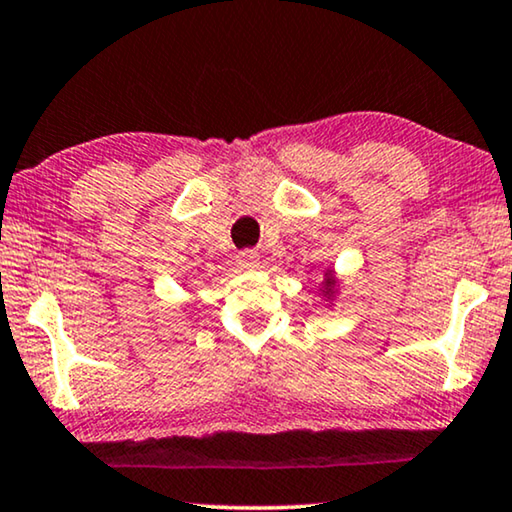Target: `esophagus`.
<instances>
[{"label": "esophagus", "instance_id": "esophagus-1", "mask_svg": "<svg viewBox=\"0 0 512 512\" xmlns=\"http://www.w3.org/2000/svg\"><path fill=\"white\" fill-rule=\"evenodd\" d=\"M259 262V253L255 250H241L239 255H236V264L241 266V269H255Z\"/></svg>", "mask_w": 512, "mask_h": 512}]
</instances>
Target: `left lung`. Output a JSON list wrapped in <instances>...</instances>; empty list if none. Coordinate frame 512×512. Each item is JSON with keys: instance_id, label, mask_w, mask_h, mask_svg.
I'll use <instances>...</instances> for the list:
<instances>
[{"instance_id": "8db88e82", "label": "left lung", "mask_w": 512, "mask_h": 512, "mask_svg": "<svg viewBox=\"0 0 512 512\" xmlns=\"http://www.w3.org/2000/svg\"><path fill=\"white\" fill-rule=\"evenodd\" d=\"M329 285H331V280H329Z\"/></svg>"}]
</instances>
